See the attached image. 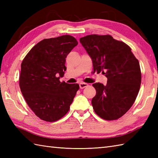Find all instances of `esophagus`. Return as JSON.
<instances>
[{"label":"esophagus","instance_id":"esophagus-1","mask_svg":"<svg viewBox=\"0 0 158 158\" xmlns=\"http://www.w3.org/2000/svg\"><path fill=\"white\" fill-rule=\"evenodd\" d=\"M88 86V83H79V87H80V89H83L86 88V87Z\"/></svg>","mask_w":158,"mask_h":158}]
</instances>
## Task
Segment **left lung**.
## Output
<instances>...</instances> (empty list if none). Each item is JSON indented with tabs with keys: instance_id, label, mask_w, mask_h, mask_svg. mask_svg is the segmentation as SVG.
<instances>
[{
	"instance_id": "obj_1",
	"label": "left lung",
	"mask_w": 158,
	"mask_h": 158,
	"mask_svg": "<svg viewBox=\"0 0 158 158\" xmlns=\"http://www.w3.org/2000/svg\"><path fill=\"white\" fill-rule=\"evenodd\" d=\"M92 60L94 71L107 77L106 85L95 83L93 109L101 118L115 120L123 116L135 102L140 83L139 60L125 43L110 35H91L79 39Z\"/></svg>"
}]
</instances>
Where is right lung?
Masks as SVG:
<instances>
[{"label": "right lung", "mask_w": 158, "mask_h": 158, "mask_svg": "<svg viewBox=\"0 0 158 158\" xmlns=\"http://www.w3.org/2000/svg\"><path fill=\"white\" fill-rule=\"evenodd\" d=\"M77 44L70 35L45 39L23 60L19 88L30 108L42 120L52 122L64 116L79 89L77 83L60 81L66 70V58Z\"/></svg>", "instance_id": "obj_1"}]
</instances>
